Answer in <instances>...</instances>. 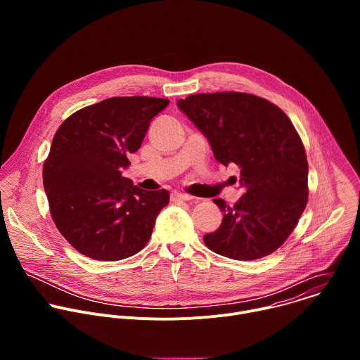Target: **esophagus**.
<instances>
[{
    "mask_svg": "<svg viewBox=\"0 0 360 360\" xmlns=\"http://www.w3.org/2000/svg\"><path fill=\"white\" fill-rule=\"evenodd\" d=\"M192 196L188 195V193H182V192H174L171 195V200L174 202H178V200H191Z\"/></svg>",
    "mask_w": 360,
    "mask_h": 360,
    "instance_id": "34e87169",
    "label": "esophagus"
}]
</instances>
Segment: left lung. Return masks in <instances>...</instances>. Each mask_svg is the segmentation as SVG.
I'll list each match as a JSON object with an SVG mask.
<instances>
[{"label": "left lung", "mask_w": 360, "mask_h": 360, "mask_svg": "<svg viewBox=\"0 0 360 360\" xmlns=\"http://www.w3.org/2000/svg\"><path fill=\"white\" fill-rule=\"evenodd\" d=\"M179 110L207 136L218 162L240 168V199H214L224 219L203 236L211 250L236 261L275 252L295 229L307 202L303 143L286 114L265 98L245 92L196 94Z\"/></svg>", "instance_id": "obj_1"}]
</instances>
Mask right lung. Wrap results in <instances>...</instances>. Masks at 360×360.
I'll return each mask as SVG.
<instances>
[{
	"label": "right lung",
	"instance_id": "right-lung-1",
	"mask_svg": "<svg viewBox=\"0 0 360 360\" xmlns=\"http://www.w3.org/2000/svg\"><path fill=\"white\" fill-rule=\"evenodd\" d=\"M167 98L114 96L68 117L54 135L42 179L53 221L79 253L121 261L149 240L169 202L167 189L143 191L122 176Z\"/></svg>",
	"mask_w": 360,
	"mask_h": 360
}]
</instances>
